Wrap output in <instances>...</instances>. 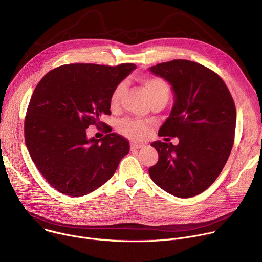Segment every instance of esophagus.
Here are the masks:
<instances>
[{
    "mask_svg": "<svg viewBox=\"0 0 262 262\" xmlns=\"http://www.w3.org/2000/svg\"><path fill=\"white\" fill-rule=\"evenodd\" d=\"M144 145L143 144H140V143H130V149L132 150H136V149H140V148H143Z\"/></svg>",
    "mask_w": 262,
    "mask_h": 262,
    "instance_id": "esophagus-1",
    "label": "esophagus"
}]
</instances>
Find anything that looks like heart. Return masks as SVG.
Listing matches in <instances>:
<instances>
[{"label":"heart","mask_w":262,"mask_h":262,"mask_svg":"<svg viewBox=\"0 0 262 262\" xmlns=\"http://www.w3.org/2000/svg\"><path fill=\"white\" fill-rule=\"evenodd\" d=\"M143 87L145 88L149 99L151 102L162 101L166 103L171 95V87L168 82L160 77H150L141 80ZM126 88L124 82L119 83L113 89L110 96V103L112 106H117ZM118 129L120 133L132 139H141L146 136L149 129V125L143 121L136 119H124L119 122Z\"/></svg>","instance_id":"heart-1"}]
</instances>
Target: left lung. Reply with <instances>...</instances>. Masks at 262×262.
Wrapping results in <instances>:
<instances>
[{
	"instance_id": "left-lung-1",
	"label": "left lung",
	"mask_w": 262,
	"mask_h": 262,
	"mask_svg": "<svg viewBox=\"0 0 262 262\" xmlns=\"http://www.w3.org/2000/svg\"><path fill=\"white\" fill-rule=\"evenodd\" d=\"M149 70L168 81L175 94L159 136L179 139L177 145L151 144L159 161L149 175L173 196L194 197L214 182L230 156L236 124L233 98L219 74L197 62L172 60Z\"/></svg>"
}]
</instances>
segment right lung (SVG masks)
I'll return each instance as SVG.
<instances>
[{
	"label": "right lung",
	"instance_id": "obj_1",
	"mask_svg": "<svg viewBox=\"0 0 262 262\" xmlns=\"http://www.w3.org/2000/svg\"><path fill=\"white\" fill-rule=\"evenodd\" d=\"M135 68L132 63L66 64L36 86L25 117V141L35 166L58 192L80 197L95 191L128 154L122 136L88 139L86 129L105 125L99 118L111 114L112 91Z\"/></svg>",
	"mask_w": 262,
	"mask_h": 262
}]
</instances>
